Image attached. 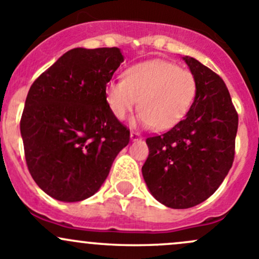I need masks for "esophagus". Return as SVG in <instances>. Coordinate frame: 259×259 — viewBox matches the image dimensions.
I'll list each match as a JSON object with an SVG mask.
<instances>
[{
	"label": "esophagus",
	"instance_id": "1",
	"mask_svg": "<svg viewBox=\"0 0 259 259\" xmlns=\"http://www.w3.org/2000/svg\"><path fill=\"white\" fill-rule=\"evenodd\" d=\"M131 140H132V141H138V140H141V133H138V132H131Z\"/></svg>",
	"mask_w": 259,
	"mask_h": 259
}]
</instances>
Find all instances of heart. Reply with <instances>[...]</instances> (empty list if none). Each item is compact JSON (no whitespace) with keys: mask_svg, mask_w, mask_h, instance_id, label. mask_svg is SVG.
<instances>
[{"mask_svg":"<svg viewBox=\"0 0 259 259\" xmlns=\"http://www.w3.org/2000/svg\"><path fill=\"white\" fill-rule=\"evenodd\" d=\"M196 91L192 72L168 61L153 60L132 66L124 78L111 79L106 87V97L112 114L119 121L126 119L140 106L141 123L167 130L186 116Z\"/></svg>","mask_w":259,"mask_h":259,"instance_id":"1","label":"heart"}]
</instances>
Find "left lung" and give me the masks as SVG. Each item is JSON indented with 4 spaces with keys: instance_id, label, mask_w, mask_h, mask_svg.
Listing matches in <instances>:
<instances>
[{
    "instance_id": "1",
    "label": "left lung",
    "mask_w": 259,
    "mask_h": 259,
    "mask_svg": "<svg viewBox=\"0 0 259 259\" xmlns=\"http://www.w3.org/2000/svg\"><path fill=\"white\" fill-rule=\"evenodd\" d=\"M183 60L196 78V97L182 121L146 140L142 167L152 196L176 209L197 206L217 191L233 163L238 128L223 79L194 58Z\"/></svg>"
}]
</instances>
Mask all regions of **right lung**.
Instances as JSON below:
<instances>
[{
  "label": "right lung",
  "mask_w": 259,
  "mask_h": 259,
  "mask_svg": "<svg viewBox=\"0 0 259 259\" xmlns=\"http://www.w3.org/2000/svg\"><path fill=\"white\" fill-rule=\"evenodd\" d=\"M123 62L117 47L73 49L32 83L21 117L26 163L39 188L55 199L93 196L130 130L112 114L106 87Z\"/></svg>",
  "instance_id": "right-lung-1"
}]
</instances>
